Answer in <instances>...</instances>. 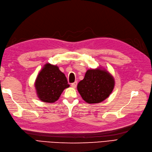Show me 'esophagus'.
Wrapping results in <instances>:
<instances>
[{
    "instance_id": "obj_1",
    "label": "esophagus",
    "mask_w": 152,
    "mask_h": 152,
    "mask_svg": "<svg viewBox=\"0 0 152 152\" xmlns=\"http://www.w3.org/2000/svg\"><path fill=\"white\" fill-rule=\"evenodd\" d=\"M77 82L75 81V83H73L72 84V85H71V86L73 88H75L77 87Z\"/></svg>"
}]
</instances>
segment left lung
I'll use <instances>...</instances> for the list:
<instances>
[{
    "label": "left lung",
    "mask_w": 152,
    "mask_h": 152,
    "mask_svg": "<svg viewBox=\"0 0 152 152\" xmlns=\"http://www.w3.org/2000/svg\"><path fill=\"white\" fill-rule=\"evenodd\" d=\"M115 81L112 75L104 69H90L85 78L77 85L83 100L88 103H99L106 99L114 89Z\"/></svg>",
    "instance_id": "obj_1"
}]
</instances>
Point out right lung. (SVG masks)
I'll return each instance as SVG.
<instances>
[{"mask_svg": "<svg viewBox=\"0 0 152 152\" xmlns=\"http://www.w3.org/2000/svg\"><path fill=\"white\" fill-rule=\"evenodd\" d=\"M34 85L39 99L45 103L56 102L64 90L69 86L65 75L58 67L49 63L40 71Z\"/></svg>", "mask_w": 152, "mask_h": 152, "instance_id": "right-lung-1", "label": "right lung"}]
</instances>
